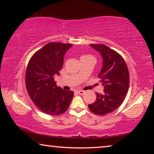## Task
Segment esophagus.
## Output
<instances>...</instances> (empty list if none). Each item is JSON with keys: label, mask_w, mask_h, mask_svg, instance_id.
<instances>
[{"label": "esophagus", "mask_w": 154, "mask_h": 154, "mask_svg": "<svg viewBox=\"0 0 154 154\" xmlns=\"http://www.w3.org/2000/svg\"><path fill=\"white\" fill-rule=\"evenodd\" d=\"M77 93L78 94H79V95H82V94H83L85 93V92L83 90H77Z\"/></svg>", "instance_id": "obj_1"}]
</instances>
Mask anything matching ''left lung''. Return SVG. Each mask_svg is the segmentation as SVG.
<instances>
[{"label":"left lung","mask_w":154,"mask_h":154,"mask_svg":"<svg viewBox=\"0 0 154 154\" xmlns=\"http://www.w3.org/2000/svg\"><path fill=\"white\" fill-rule=\"evenodd\" d=\"M102 56L103 66L98 74L104 93H96V101L88 105L98 116L114 111L124 102L129 88V72L121 55L103 44H90Z\"/></svg>","instance_id":"8db88e82"}]
</instances>
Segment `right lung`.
<instances>
[{"instance_id": "add662e5", "label": "right lung", "mask_w": 154, "mask_h": 154, "mask_svg": "<svg viewBox=\"0 0 154 154\" xmlns=\"http://www.w3.org/2000/svg\"><path fill=\"white\" fill-rule=\"evenodd\" d=\"M72 44L49 43L34 54L28 62L26 87L29 96L40 110L58 116L69 108L74 96L72 91L56 85L54 77L63 66L64 56Z\"/></svg>"}]
</instances>
